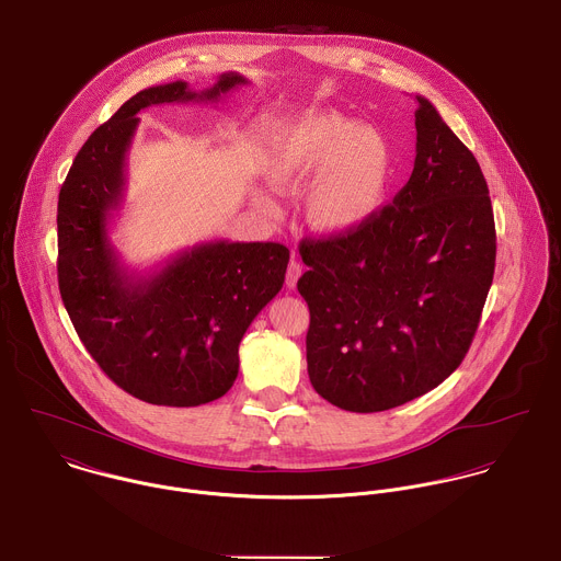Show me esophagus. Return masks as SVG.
<instances>
[{"instance_id":"34e87169","label":"esophagus","mask_w":561,"mask_h":561,"mask_svg":"<svg viewBox=\"0 0 561 561\" xmlns=\"http://www.w3.org/2000/svg\"><path fill=\"white\" fill-rule=\"evenodd\" d=\"M300 276H302V265H300V261H298L296 256H291V261H289V265H287V276H285L287 287L294 289Z\"/></svg>"}]
</instances>
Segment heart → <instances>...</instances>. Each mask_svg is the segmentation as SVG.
Listing matches in <instances>:
<instances>
[{
	"label": "heart",
	"mask_w": 561,
	"mask_h": 561,
	"mask_svg": "<svg viewBox=\"0 0 561 561\" xmlns=\"http://www.w3.org/2000/svg\"><path fill=\"white\" fill-rule=\"evenodd\" d=\"M396 172L387 135L373 124H353L331 111H307L276 137L265 168L270 187L305 197V217L322 234H351L385 206ZM263 210H274L256 193Z\"/></svg>",
	"instance_id": "b5f03b06"
}]
</instances>
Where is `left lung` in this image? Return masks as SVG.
I'll return each mask as SVG.
<instances>
[{
    "mask_svg": "<svg viewBox=\"0 0 561 561\" xmlns=\"http://www.w3.org/2000/svg\"><path fill=\"white\" fill-rule=\"evenodd\" d=\"M415 163L364 228L302 239L307 370L331 404L400 407L459 368L494 278L496 228L474 154L415 95Z\"/></svg>",
    "mask_w": 561,
    "mask_h": 561,
    "instance_id": "obj_1",
    "label": "left lung"
}]
</instances>
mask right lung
Wrapping results in <instances>:
<instances>
[{
  "label": "right lung",
  "mask_w": 561,
  "mask_h": 561,
  "mask_svg": "<svg viewBox=\"0 0 561 561\" xmlns=\"http://www.w3.org/2000/svg\"><path fill=\"white\" fill-rule=\"evenodd\" d=\"M245 82L230 71L202 93L183 80L139 91L87 139L58 193L62 305L102 373L150 404L197 407L232 387L239 342L280 291L289 250L272 241H208L148 276L128 274L108 239V219L124 197L137 113L217 100Z\"/></svg>",
  "instance_id": "add662e5"
}]
</instances>
